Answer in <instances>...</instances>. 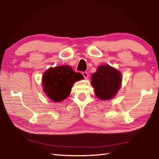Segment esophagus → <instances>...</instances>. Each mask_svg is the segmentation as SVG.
<instances>
[{"instance_id": "1", "label": "esophagus", "mask_w": 159, "mask_h": 159, "mask_svg": "<svg viewBox=\"0 0 159 159\" xmlns=\"http://www.w3.org/2000/svg\"><path fill=\"white\" fill-rule=\"evenodd\" d=\"M82 74H83V77L85 78V79H88V76H89V74H88L87 71H83Z\"/></svg>"}]
</instances>
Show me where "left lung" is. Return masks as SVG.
Returning <instances> with one entry per match:
<instances>
[{"label":"left lung","mask_w":159,"mask_h":159,"mask_svg":"<svg viewBox=\"0 0 159 159\" xmlns=\"http://www.w3.org/2000/svg\"><path fill=\"white\" fill-rule=\"evenodd\" d=\"M121 74L109 65L100 66L92 76V85L99 99L108 100L114 98L121 83Z\"/></svg>","instance_id":"1"}]
</instances>
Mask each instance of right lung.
<instances>
[{"label":"right lung","mask_w":159,"mask_h":159,"mask_svg":"<svg viewBox=\"0 0 159 159\" xmlns=\"http://www.w3.org/2000/svg\"><path fill=\"white\" fill-rule=\"evenodd\" d=\"M83 78L81 74L76 73L68 65L50 68L43 76V90L52 101L61 102L69 95L74 82Z\"/></svg>","instance_id":"obj_1"}]
</instances>
